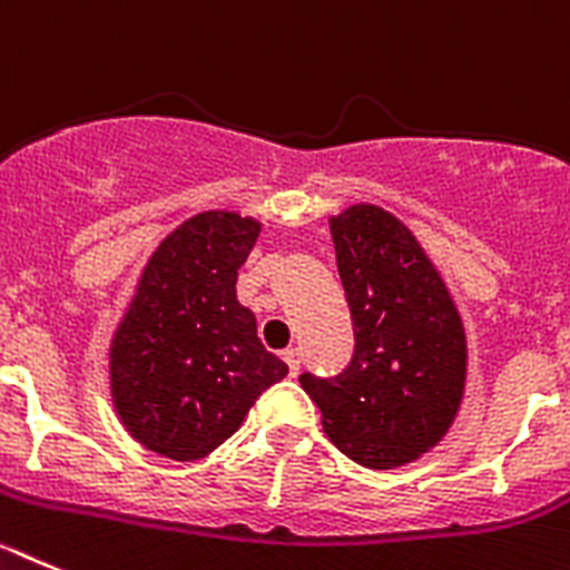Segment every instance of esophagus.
I'll use <instances>...</instances> for the list:
<instances>
[{"mask_svg": "<svg viewBox=\"0 0 570 570\" xmlns=\"http://www.w3.org/2000/svg\"><path fill=\"white\" fill-rule=\"evenodd\" d=\"M284 361L286 366H289V374L295 377V374L301 372V355H297V348H284Z\"/></svg>", "mask_w": 570, "mask_h": 570, "instance_id": "obj_1", "label": "esophagus"}]
</instances>
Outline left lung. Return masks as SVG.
I'll return each mask as SVG.
<instances>
[{
	"label": "left lung",
	"mask_w": 570,
	"mask_h": 570,
	"mask_svg": "<svg viewBox=\"0 0 570 570\" xmlns=\"http://www.w3.org/2000/svg\"><path fill=\"white\" fill-rule=\"evenodd\" d=\"M355 355L335 377L304 372L332 443L368 469L412 463L438 445L465 386L458 309L414 235L381 207L332 218Z\"/></svg>",
	"instance_id": "left-lung-1"
}]
</instances>
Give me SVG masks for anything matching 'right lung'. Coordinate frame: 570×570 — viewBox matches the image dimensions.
Listing matches in <instances>:
<instances>
[{"mask_svg":"<svg viewBox=\"0 0 570 570\" xmlns=\"http://www.w3.org/2000/svg\"><path fill=\"white\" fill-rule=\"evenodd\" d=\"M258 233V222L235 213L184 222L150 258L112 337L116 412L138 443L164 458H207L289 372L235 297Z\"/></svg>","mask_w":570,"mask_h":570,"instance_id":"obj_1","label":"right lung"}]
</instances>
